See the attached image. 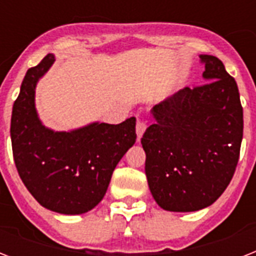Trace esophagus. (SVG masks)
<instances>
[{"label": "esophagus", "mask_w": 256, "mask_h": 256, "mask_svg": "<svg viewBox=\"0 0 256 256\" xmlns=\"http://www.w3.org/2000/svg\"><path fill=\"white\" fill-rule=\"evenodd\" d=\"M144 130H146V124H144V120H136V136H138V140L142 138Z\"/></svg>", "instance_id": "obj_1"}]
</instances>
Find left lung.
Wrapping results in <instances>:
<instances>
[{
  "label": "left lung",
  "mask_w": 256,
  "mask_h": 256,
  "mask_svg": "<svg viewBox=\"0 0 256 256\" xmlns=\"http://www.w3.org/2000/svg\"><path fill=\"white\" fill-rule=\"evenodd\" d=\"M207 84L184 88L152 108L140 144L152 196L164 210L190 212L226 190L239 160L243 108L236 82L214 56H199Z\"/></svg>",
  "instance_id": "8db88e82"
}]
</instances>
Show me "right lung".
<instances>
[{"label":"right lung","instance_id":"add662e5","mask_svg":"<svg viewBox=\"0 0 256 256\" xmlns=\"http://www.w3.org/2000/svg\"><path fill=\"white\" fill-rule=\"evenodd\" d=\"M54 61L48 54L22 81L10 124L14 162L41 206L60 214H84L102 200L112 171L136 144V118L120 124L92 122L72 132L45 128L36 110V86Z\"/></svg>","mask_w":256,"mask_h":256}]
</instances>
